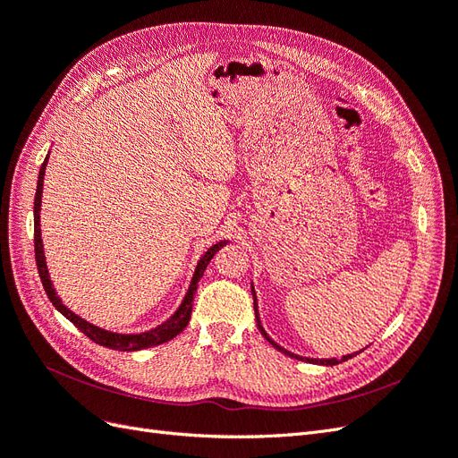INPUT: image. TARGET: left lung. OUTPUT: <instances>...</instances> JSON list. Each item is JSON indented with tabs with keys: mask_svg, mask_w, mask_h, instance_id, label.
I'll use <instances>...</instances> for the list:
<instances>
[{
	"mask_svg": "<svg viewBox=\"0 0 458 458\" xmlns=\"http://www.w3.org/2000/svg\"><path fill=\"white\" fill-rule=\"evenodd\" d=\"M250 291H253V304H255V316H257V326H259V331L262 333V336L267 338V341L276 348V350H279L282 353H285V356H289V358H294V360H301V361H308V363H316V365H326V367H333V365H338V363H343V361H346V360H350V358H353L356 356V353H348V356H343L341 360H336V358H331V360H314V358H302V356H297V353H293V352H289V350H285V348H282L279 346L277 343H274L272 338L268 336V333L264 331V327L260 326V318H259V308H257V293H255V289H253V285H250ZM361 352V350H360Z\"/></svg>",
	"mask_w": 458,
	"mask_h": 458,
	"instance_id": "1",
	"label": "left lung"
}]
</instances>
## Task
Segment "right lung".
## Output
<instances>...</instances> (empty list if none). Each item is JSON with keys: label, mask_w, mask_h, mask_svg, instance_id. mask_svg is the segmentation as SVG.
<instances>
[{"label": "right lung", "mask_w": 458, "mask_h": 458, "mask_svg": "<svg viewBox=\"0 0 458 458\" xmlns=\"http://www.w3.org/2000/svg\"><path fill=\"white\" fill-rule=\"evenodd\" d=\"M47 161H49V154L47 157L43 159L39 174H38V188H36V198H34V250H36V264H38V272L41 277V284L43 289H46L49 301L53 302V306L61 312L66 319H70L73 326H76L83 335H87L91 338L93 343L100 344V346H106L112 350H122V352H137L142 348H152L157 344H164L169 343L171 338H174L179 333L184 331V327L188 326L190 316H191V301H194V294L198 291V282L201 279L205 268H208V264L211 262V259L216 255L218 249H223L228 240L218 242L215 245H211L205 253L201 255L196 272L191 276V282L190 287L184 294V299L181 302V306L176 308V312L167 319L161 323V326L150 329V331H144V333H114V331H106V329H100L93 323L85 321L83 318H80L78 314H73L68 306L63 304V301L56 297V291L53 287V282L49 277V270H47V262H46V250H43V240H41V228H39V211H41V194H43V176H46V167H47Z\"/></svg>", "instance_id": "obj_1"}]
</instances>
